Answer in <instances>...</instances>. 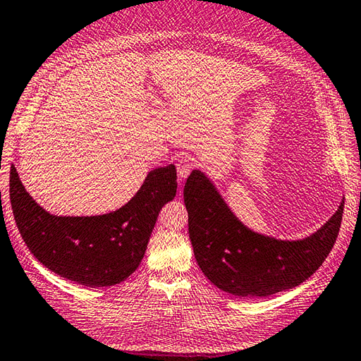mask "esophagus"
<instances>
[{
    "label": "esophagus",
    "mask_w": 361,
    "mask_h": 361,
    "mask_svg": "<svg viewBox=\"0 0 361 361\" xmlns=\"http://www.w3.org/2000/svg\"><path fill=\"white\" fill-rule=\"evenodd\" d=\"M176 166H178V174H179V178L182 180V179H185L187 176H190L192 169H195L196 159H195V157H191V156H185V157H182V159L178 161Z\"/></svg>",
    "instance_id": "1"
}]
</instances>
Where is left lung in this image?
Masks as SVG:
<instances>
[{"label": "left lung", "instance_id": "8db88e82", "mask_svg": "<svg viewBox=\"0 0 361 361\" xmlns=\"http://www.w3.org/2000/svg\"><path fill=\"white\" fill-rule=\"evenodd\" d=\"M188 233L199 268L211 283L240 297H267L303 283L337 240L345 199L320 230L300 240L259 234L234 216L214 183L192 170L183 188Z\"/></svg>", "mask_w": 361, "mask_h": 361}]
</instances>
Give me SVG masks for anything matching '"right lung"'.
Here are the masks:
<instances>
[{"label":"right lung","mask_w":361,"mask_h":361,"mask_svg":"<svg viewBox=\"0 0 361 361\" xmlns=\"http://www.w3.org/2000/svg\"><path fill=\"white\" fill-rule=\"evenodd\" d=\"M173 164L159 166L130 202L101 216H54L25 191L11 169V204L30 252L55 274L85 286H111L133 274L144 259L161 208L174 199Z\"/></svg>","instance_id":"1"}]
</instances>
